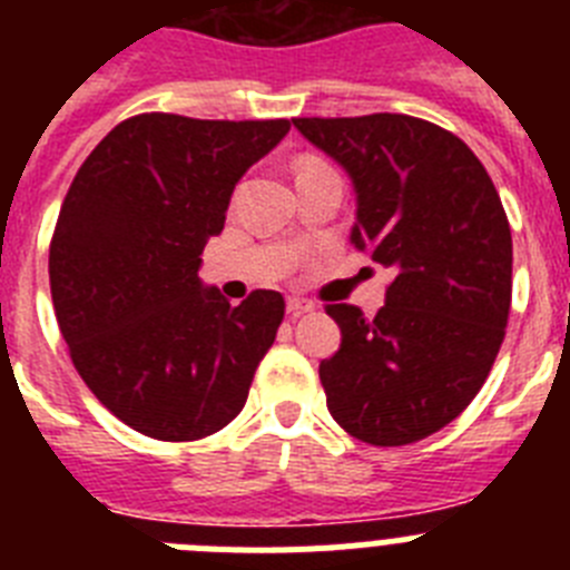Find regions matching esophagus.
<instances>
[{
	"label": "esophagus",
	"mask_w": 570,
	"mask_h": 570,
	"mask_svg": "<svg viewBox=\"0 0 570 570\" xmlns=\"http://www.w3.org/2000/svg\"><path fill=\"white\" fill-rule=\"evenodd\" d=\"M311 311H314V302H311V299H299V296H291V299H288V314L291 316L311 314Z\"/></svg>",
	"instance_id": "1"
}]
</instances>
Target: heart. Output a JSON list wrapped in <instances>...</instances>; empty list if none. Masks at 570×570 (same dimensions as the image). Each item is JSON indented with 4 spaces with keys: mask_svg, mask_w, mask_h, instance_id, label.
<instances>
[{
    "mask_svg": "<svg viewBox=\"0 0 570 570\" xmlns=\"http://www.w3.org/2000/svg\"><path fill=\"white\" fill-rule=\"evenodd\" d=\"M316 163H320V159H302V163H299V168H296V170H302V168H311V165H316Z\"/></svg>",
    "mask_w": 570,
    "mask_h": 570,
    "instance_id": "1",
    "label": "heart"
}]
</instances>
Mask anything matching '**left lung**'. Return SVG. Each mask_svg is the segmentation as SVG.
I'll use <instances>...</instances> for the list:
<instances>
[{"label":"left lung","instance_id":"left-lung-1","mask_svg":"<svg viewBox=\"0 0 570 570\" xmlns=\"http://www.w3.org/2000/svg\"><path fill=\"white\" fill-rule=\"evenodd\" d=\"M294 128L351 176V242L391 271L376 316L328 305L342 331L320 362L331 416L367 445L425 440L471 405L505 340L513 245L500 194L460 136L416 116Z\"/></svg>","mask_w":570,"mask_h":570}]
</instances>
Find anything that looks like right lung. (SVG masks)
Returning a JSON list of instances; mask_svg holds the SVG:
<instances>
[{
    "mask_svg": "<svg viewBox=\"0 0 570 570\" xmlns=\"http://www.w3.org/2000/svg\"><path fill=\"white\" fill-rule=\"evenodd\" d=\"M288 119L139 114L77 170L50 239V296L70 360L110 414L154 440L223 431L285 316L276 291L230 305L199 279L236 183Z\"/></svg>",
    "mask_w": 570,
    "mask_h": 570,
    "instance_id": "1",
    "label": "right lung"
}]
</instances>
